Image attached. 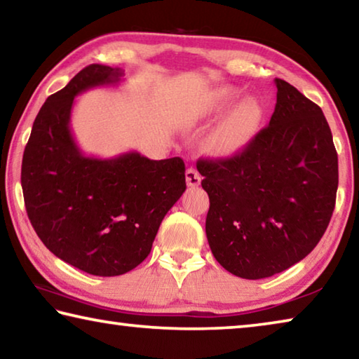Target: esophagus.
<instances>
[{
	"mask_svg": "<svg viewBox=\"0 0 359 359\" xmlns=\"http://www.w3.org/2000/svg\"><path fill=\"white\" fill-rule=\"evenodd\" d=\"M185 179H187V185L188 187H198L201 184V175L196 171L194 168H188L187 172H185Z\"/></svg>",
	"mask_w": 359,
	"mask_h": 359,
	"instance_id": "esophagus-1",
	"label": "esophagus"
}]
</instances>
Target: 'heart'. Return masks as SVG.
Masks as SVG:
<instances>
[{"instance_id": "b5f03b06", "label": "heart", "mask_w": 359, "mask_h": 359, "mask_svg": "<svg viewBox=\"0 0 359 359\" xmlns=\"http://www.w3.org/2000/svg\"><path fill=\"white\" fill-rule=\"evenodd\" d=\"M239 90L223 85L212 90L203 106V117H214L222 114L239 96ZM261 118V106L253 96L241 100L224 115L208 139V147L215 156H231L238 154L250 141Z\"/></svg>"}]
</instances>
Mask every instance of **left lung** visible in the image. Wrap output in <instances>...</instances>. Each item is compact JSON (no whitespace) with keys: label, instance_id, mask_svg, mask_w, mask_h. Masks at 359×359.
<instances>
[{"label":"left lung","instance_id":"obj_1","mask_svg":"<svg viewBox=\"0 0 359 359\" xmlns=\"http://www.w3.org/2000/svg\"><path fill=\"white\" fill-rule=\"evenodd\" d=\"M269 125L241 154L201 160L205 236L231 274L258 280L306 258L330 224L337 151L323 111L282 79Z\"/></svg>","mask_w":359,"mask_h":359}]
</instances>
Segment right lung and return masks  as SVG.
Masks as SVG:
<instances>
[{
	"label": "right lung",
	"instance_id": "right-lung-1",
	"mask_svg": "<svg viewBox=\"0 0 359 359\" xmlns=\"http://www.w3.org/2000/svg\"><path fill=\"white\" fill-rule=\"evenodd\" d=\"M123 71L90 65L36 115L23 151L22 190L36 234L55 257L87 274L121 276L149 257L158 228L185 191L182 158L137 151L87 156L71 133L77 95L118 85Z\"/></svg>",
	"mask_w": 359,
	"mask_h": 359
}]
</instances>
